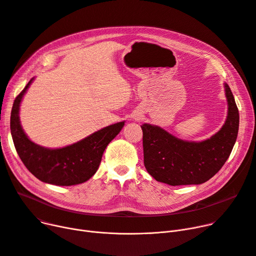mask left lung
Returning a JSON list of instances; mask_svg holds the SVG:
<instances>
[{
  "label": "left lung",
  "instance_id": "left-lung-1",
  "mask_svg": "<svg viewBox=\"0 0 256 256\" xmlns=\"http://www.w3.org/2000/svg\"><path fill=\"white\" fill-rule=\"evenodd\" d=\"M228 111L226 124L210 139L183 141L156 126L144 124L143 151L147 172L172 186L202 184L211 179L228 160L239 130V110L224 83Z\"/></svg>",
  "mask_w": 256,
  "mask_h": 256
}]
</instances>
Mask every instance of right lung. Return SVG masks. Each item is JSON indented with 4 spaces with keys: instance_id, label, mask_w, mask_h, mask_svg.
I'll use <instances>...</instances> for the list:
<instances>
[{
    "instance_id": "1",
    "label": "right lung",
    "mask_w": 256,
    "mask_h": 256,
    "mask_svg": "<svg viewBox=\"0 0 256 256\" xmlns=\"http://www.w3.org/2000/svg\"><path fill=\"white\" fill-rule=\"evenodd\" d=\"M32 80L34 78L15 98L10 117L13 143L22 162L34 176L45 183L71 186L88 181L96 172L106 147L122 130L124 122L106 126L62 148L39 146L26 137L18 115L20 102Z\"/></svg>"
}]
</instances>
